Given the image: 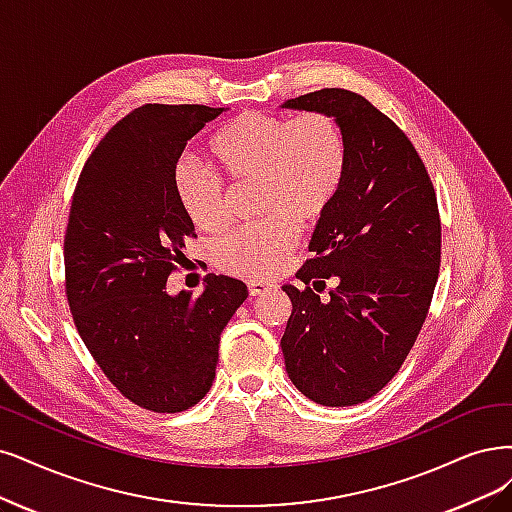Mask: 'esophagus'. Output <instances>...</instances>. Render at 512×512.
I'll use <instances>...</instances> for the list:
<instances>
[{"instance_id": "34e87169", "label": "esophagus", "mask_w": 512, "mask_h": 512, "mask_svg": "<svg viewBox=\"0 0 512 512\" xmlns=\"http://www.w3.org/2000/svg\"><path fill=\"white\" fill-rule=\"evenodd\" d=\"M246 287H249V295L251 297H257L261 293H266L268 289H272V285H268V282H263V280H251Z\"/></svg>"}]
</instances>
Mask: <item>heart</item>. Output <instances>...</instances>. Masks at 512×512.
<instances>
[{
    "label": "heart",
    "instance_id": "1",
    "mask_svg": "<svg viewBox=\"0 0 512 512\" xmlns=\"http://www.w3.org/2000/svg\"><path fill=\"white\" fill-rule=\"evenodd\" d=\"M208 154L230 181H257V208L268 217L238 227L215 244V263L230 274L263 278L278 272L295 249L299 225H314L337 200L348 173L342 124L327 111L295 118L246 111L208 139ZM175 196L198 230L227 221L223 181L194 162L173 170Z\"/></svg>",
    "mask_w": 512,
    "mask_h": 512
}]
</instances>
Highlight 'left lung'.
<instances>
[{
	"label": "left lung",
	"mask_w": 512,
	"mask_h": 512,
	"mask_svg": "<svg viewBox=\"0 0 512 512\" xmlns=\"http://www.w3.org/2000/svg\"><path fill=\"white\" fill-rule=\"evenodd\" d=\"M342 124L348 173L318 221L280 339L295 388L318 405L350 407L380 392L418 339L441 266V217L428 170L405 132L365 97L323 88L285 103ZM335 279L323 305L309 287Z\"/></svg>",
	"instance_id": "8db88e82"
}]
</instances>
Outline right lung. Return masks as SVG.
<instances>
[{"label": "right lung", "mask_w": 512, "mask_h": 512, "mask_svg": "<svg viewBox=\"0 0 512 512\" xmlns=\"http://www.w3.org/2000/svg\"><path fill=\"white\" fill-rule=\"evenodd\" d=\"M223 107L143 105L86 160L65 230V295L88 352L116 390L143 409L179 413L211 390L219 339L249 295L206 276L200 295L166 293L194 223L175 196L187 141Z\"/></svg>", "instance_id": "obj_1"}]
</instances>
